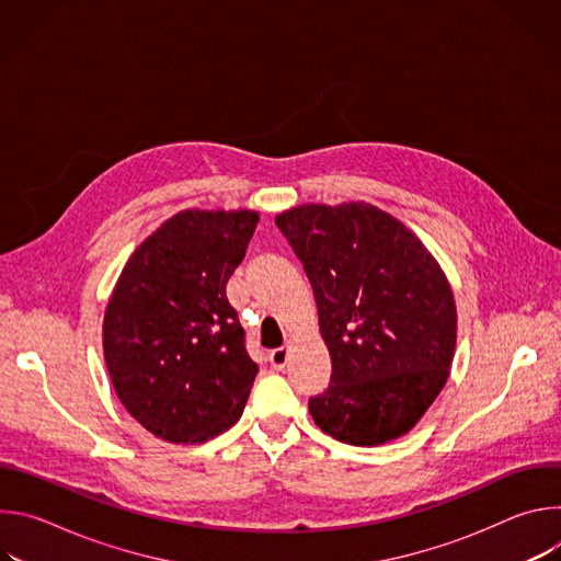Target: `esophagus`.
<instances>
[{"mask_svg": "<svg viewBox=\"0 0 561 561\" xmlns=\"http://www.w3.org/2000/svg\"><path fill=\"white\" fill-rule=\"evenodd\" d=\"M286 359H288V348H284V346L268 353V362H271V366H273L275 370H282V368L286 366Z\"/></svg>", "mask_w": 561, "mask_h": 561, "instance_id": "esophagus-1", "label": "esophagus"}]
</instances>
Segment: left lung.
<instances>
[{"mask_svg":"<svg viewBox=\"0 0 561 561\" xmlns=\"http://www.w3.org/2000/svg\"><path fill=\"white\" fill-rule=\"evenodd\" d=\"M304 266L331 353V383L308 397L327 435L379 446L435 402L455 355L453 290L420 239L364 204H306L277 215Z\"/></svg>","mask_w":561,"mask_h":561,"instance_id":"8db88e82","label":"left lung"}]
</instances>
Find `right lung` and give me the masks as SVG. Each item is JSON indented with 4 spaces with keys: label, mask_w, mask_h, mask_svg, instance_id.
<instances>
[{
    "label": "right lung",
    "mask_w": 561,
    "mask_h": 561,
    "mask_svg": "<svg viewBox=\"0 0 561 561\" xmlns=\"http://www.w3.org/2000/svg\"><path fill=\"white\" fill-rule=\"evenodd\" d=\"M260 217L184 210L124 266L104 314V357L126 411L154 437L206 442L244 413L257 364L226 284Z\"/></svg>",
    "instance_id": "right-lung-1"
}]
</instances>
